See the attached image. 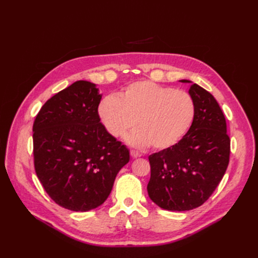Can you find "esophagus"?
Returning <instances> with one entry per match:
<instances>
[{"label":"esophagus","mask_w":258,"mask_h":258,"mask_svg":"<svg viewBox=\"0 0 258 258\" xmlns=\"http://www.w3.org/2000/svg\"><path fill=\"white\" fill-rule=\"evenodd\" d=\"M130 155H131L132 158H138V157H141V156H142L141 153H139L138 151H135V150L130 151Z\"/></svg>","instance_id":"34e87169"}]
</instances>
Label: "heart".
<instances>
[{
    "label": "heart",
    "mask_w": 258,
    "mask_h": 258,
    "mask_svg": "<svg viewBox=\"0 0 258 258\" xmlns=\"http://www.w3.org/2000/svg\"><path fill=\"white\" fill-rule=\"evenodd\" d=\"M99 116L111 136L121 137L138 123L139 128L126 137L136 147L152 145L167 150L181 140L194 120L191 97L152 81L128 85L118 96H106L99 105Z\"/></svg>",
    "instance_id": "obj_1"
}]
</instances>
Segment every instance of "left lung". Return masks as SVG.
I'll use <instances>...</instances> for the list:
<instances>
[{
    "instance_id": "1",
    "label": "left lung",
    "mask_w": 258,
    "mask_h": 258,
    "mask_svg": "<svg viewBox=\"0 0 258 258\" xmlns=\"http://www.w3.org/2000/svg\"><path fill=\"white\" fill-rule=\"evenodd\" d=\"M189 95L195 105L189 130L172 147L148 157V196L169 211H188L204 205L229 163L230 139L217 101L197 84L190 86Z\"/></svg>"
}]
</instances>
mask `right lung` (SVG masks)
I'll return each mask as SVG.
<instances>
[{
	"label": "right lung",
	"instance_id": "add662e5",
	"mask_svg": "<svg viewBox=\"0 0 258 258\" xmlns=\"http://www.w3.org/2000/svg\"><path fill=\"white\" fill-rule=\"evenodd\" d=\"M100 101L95 84L77 81L46 101L33 123L36 175L57 205L76 212L102 205L130 158L101 123Z\"/></svg>",
	"mask_w": 258,
	"mask_h": 258
}]
</instances>
